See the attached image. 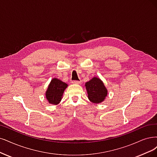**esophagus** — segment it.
I'll return each mask as SVG.
<instances>
[{"mask_svg": "<svg viewBox=\"0 0 157 157\" xmlns=\"http://www.w3.org/2000/svg\"><path fill=\"white\" fill-rule=\"evenodd\" d=\"M72 83L73 84H80L81 81H77V80H74L72 82Z\"/></svg>", "mask_w": 157, "mask_h": 157, "instance_id": "obj_1", "label": "esophagus"}]
</instances>
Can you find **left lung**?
Listing matches in <instances>:
<instances>
[{
  "mask_svg": "<svg viewBox=\"0 0 157 157\" xmlns=\"http://www.w3.org/2000/svg\"><path fill=\"white\" fill-rule=\"evenodd\" d=\"M85 86L89 99L92 103L102 102L107 95V89L99 78H93L89 82L86 83Z\"/></svg>",
  "mask_w": 157,
  "mask_h": 157,
  "instance_id": "left-lung-1",
  "label": "left lung"
}]
</instances>
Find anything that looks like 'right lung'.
Wrapping results in <instances>:
<instances>
[{"label": "right lung", "instance_id": "1", "mask_svg": "<svg viewBox=\"0 0 157 157\" xmlns=\"http://www.w3.org/2000/svg\"><path fill=\"white\" fill-rule=\"evenodd\" d=\"M67 86V83L57 78L52 79L46 92V97L48 102L54 105L59 103L62 98L64 90Z\"/></svg>", "mask_w": 157, "mask_h": 157}]
</instances>
